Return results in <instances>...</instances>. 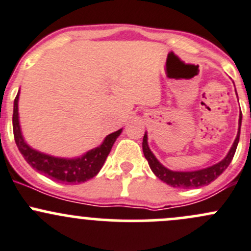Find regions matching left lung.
<instances>
[{
	"mask_svg": "<svg viewBox=\"0 0 251 251\" xmlns=\"http://www.w3.org/2000/svg\"><path fill=\"white\" fill-rule=\"evenodd\" d=\"M240 125H242V115H239V128H238L237 138H235L233 146H232L231 151H228L226 158L219 164L214 166H210L207 169H203V170L198 171H192V173H177V171H171L169 169L164 168L153 153L149 149L148 143H147V135H144L143 142H142V147H143V154L146 156L147 161L149 164V168L151 169L154 175L161 181L165 183L170 184V186L175 187V188H198V187L206 186V184L211 183L212 181L217 178L231 164L232 159H233L235 149H237L238 142H239L240 136Z\"/></svg>",
	"mask_w": 251,
	"mask_h": 251,
	"instance_id": "left-lung-1",
	"label": "left lung"
}]
</instances>
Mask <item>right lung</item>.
Here are the masks:
<instances>
[{
    "mask_svg": "<svg viewBox=\"0 0 251 251\" xmlns=\"http://www.w3.org/2000/svg\"><path fill=\"white\" fill-rule=\"evenodd\" d=\"M18 100H19V92H18L16 100H14L13 108L14 140H16L18 149H19V151L23 154V156H24V159L30 166H32L39 173L44 174L45 176L52 178L53 181L72 184L82 183V182L92 178L100 173L108 154L110 153L114 142L116 141L118 136L121 133V130L108 135L104 142L100 147L87 151L81 158H54V156L46 155V154L40 153V151L30 148L24 142L22 132H20L19 119H18Z\"/></svg>",
    "mask_w": 251,
    "mask_h": 251,
    "instance_id": "right-lung-1",
    "label": "right lung"
}]
</instances>
